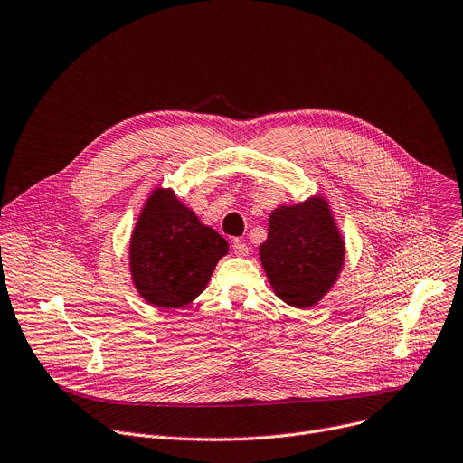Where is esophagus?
<instances>
[{
    "label": "esophagus",
    "instance_id": "obj_1",
    "mask_svg": "<svg viewBox=\"0 0 463 463\" xmlns=\"http://www.w3.org/2000/svg\"><path fill=\"white\" fill-rule=\"evenodd\" d=\"M233 252L237 254V256H248V252H250V246H248L244 241H241V239H235L233 241Z\"/></svg>",
    "mask_w": 463,
    "mask_h": 463
}]
</instances>
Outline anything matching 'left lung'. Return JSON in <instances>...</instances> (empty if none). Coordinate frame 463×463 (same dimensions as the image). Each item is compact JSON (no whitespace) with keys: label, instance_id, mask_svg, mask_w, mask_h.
Instances as JSON below:
<instances>
[{"label":"left lung","instance_id":"1","mask_svg":"<svg viewBox=\"0 0 463 463\" xmlns=\"http://www.w3.org/2000/svg\"><path fill=\"white\" fill-rule=\"evenodd\" d=\"M345 256L343 232L323 194L272 209L260 260L279 300L298 309L317 306L339 279Z\"/></svg>","mask_w":463,"mask_h":463}]
</instances>
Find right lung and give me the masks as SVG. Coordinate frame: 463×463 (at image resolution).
<instances>
[{"label":"right lung","instance_id":"add662e5","mask_svg":"<svg viewBox=\"0 0 463 463\" xmlns=\"http://www.w3.org/2000/svg\"><path fill=\"white\" fill-rule=\"evenodd\" d=\"M230 246L168 187H156L140 207L128 260L135 291L161 309L189 306L207 288Z\"/></svg>","mask_w":463,"mask_h":463}]
</instances>
